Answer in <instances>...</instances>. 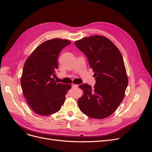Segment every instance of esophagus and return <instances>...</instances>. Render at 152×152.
Segmentation results:
<instances>
[{
  "mask_svg": "<svg viewBox=\"0 0 152 152\" xmlns=\"http://www.w3.org/2000/svg\"><path fill=\"white\" fill-rule=\"evenodd\" d=\"M78 86V85H76V84H72V88H77Z\"/></svg>",
  "mask_w": 152,
  "mask_h": 152,
  "instance_id": "1",
  "label": "esophagus"
}]
</instances>
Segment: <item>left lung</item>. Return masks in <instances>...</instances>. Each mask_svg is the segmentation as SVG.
I'll use <instances>...</instances> for the list:
<instances>
[{
  "mask_svg": "<svg viewBox=\"0 0 152 152\" xmlns=\"http://www.w3.org/2000/svg\"><path fill=\"white\" fill-rule=\"evenodd\" d=\"M75 45L87 57L96 80L93 88L86 83L79 86L83 90L78 99L79 108L92 118H106L122 102L128 85L121 53L111 40L100 35L83 38Z\"/></svg>",
  "mask_w": 152,
  "mask_h": 152,
  "instance_id": "obj_1",
  "label": "left lung"
}]
</instances>
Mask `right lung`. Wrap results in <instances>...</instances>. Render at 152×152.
<instances>
[{"label":"right lung","instance_id":"obj_1","mask_svg":"<svg viewBox=\"0 0 152 152\" xmlns=\"http://www.w3.org/2000/svg\"><path fill=\"white\" fill-rule=\"evenodd\" d=\"M67 39L54 38L42 42L26 59L20 78L28 104L37 114L48 115L59 111L66 100L69 84L57 82L53 78L58 69L61 50L70 45Z\"/></svg>","mask_w":152,"mask_h":152}]
</instances>
